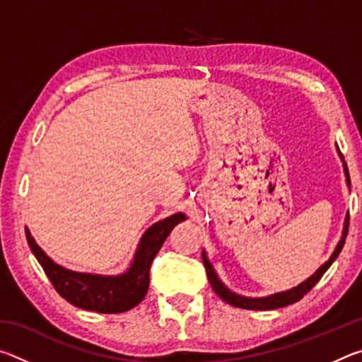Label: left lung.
Returning a JSON list of instances; mask_svg holds the SVG:
<instances>
[{
    "label": "left lung",
    "instance_id": "left-lung-1",
    "mask_svg": "<svg viewBox=\"0 0 362 362\" xmlns=\"http://www.w3.org/2000/svg\"><path fill=\"white\" fill-rule=\"evenodd\" d=\"M341 156V153H340ZM343 158V156H341ZM345 174H346V180L350 183V174H348V168L345 164ZM348 225H350V216L346 217L345 220V228H343V236L339 243V246L334 250V254L330 255V259L324 263V265L317 269V272L313 274V276L308 278L297 287H293V289L287 291V292H281V293H274V296H269L265 298H247V297H241V296H236V293L230 292L226 287L220 283V279L217 278L216 272H214L212 265L207 260L206 254L203 252V263H204V268H206V274H207V279H209V283L212 286L214 292L217 293V296L223 300V302L230 303L233 306H236V308H244V310H276V308H283V306H287L291 303H296L298 302L300 298H303L305 293H308L313 287L316 286L317 281L322 278V274L327 272V268L332 265V262L337 259V255L340 254V250L343 247V244H345V238L348 235Z\"/></svg>",
    "mask_w": 362,
    "mask_h": 362
}]
</instances>
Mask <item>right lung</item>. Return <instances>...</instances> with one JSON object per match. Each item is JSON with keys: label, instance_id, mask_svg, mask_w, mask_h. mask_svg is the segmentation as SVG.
I'll return each instance as SVG.
<instances>
[{"label": "right lung", "instance_id": "1", "mask_svg": "<svg viewBox=\"0 0 362 362\" xmlns=\"http://www.w3.org/2000/svg\"><path fill=\"white\" fill-rule=\"evenodd\" d=\"M185 220L183 214H174L145 231L131 268L121 276H99V274L76 273L54 263L42 252L25 228L28 246L36 260L45 269L54 289L66 302L78 308L95 313H122L142 302L150 284V267L156 254L177 223Z\"/></svg>", "mask_w": 362, "mask_h": 362}]
</instances>
